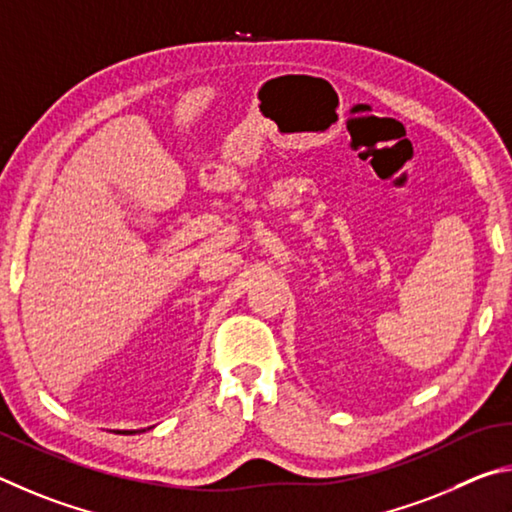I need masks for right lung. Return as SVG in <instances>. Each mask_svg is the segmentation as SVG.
Returning <instances> with one entry per match:
<instances>
[{"instance_id":"add662e5","label":"right lung","mask_w":512,"mask_h":512,"mask_svg":"<svg viewBox=\"0 0 512 512\" xmlns=\"http://www.w3.org/2000/svg\"><path fill=\"white\" fill-rule=\"evenodd\" d=\"M119 434H134V432H119Z\"/></svg>"}]
</instances>
